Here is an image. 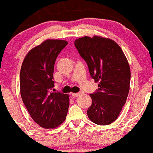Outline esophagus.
<instances>
[{
  "instance_id": "esophagus-1",
  "label": "esophagus",
  "mask_w": 153,
  "mask_h": 153,
  "mask_svg": "<svg viewBox=\"0 0 153 153\" xmlns=\"http://www.w3.org/2000/svg\"><path fill=\"white\" fill-rule=\"evenodd\" d=\"M81 94H82V93L81 92H79V93H72V95L73 96V97H79V95H81Z\"/></svg>"
}]
</instances>
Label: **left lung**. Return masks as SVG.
<instances>
[{
    "instance_id": "obj_1",
    "label": "left lung",
    "mask_w": 153,
    "mask_h": 153,
    "mask_svg": "<svg viewBox=\"0 0 153 153\" xmlns=\"http://www.w3.org/2000/svg\"><path fill=\"white\" fill-rule=\"evenodd\" d=\"M74 45L88 67L90 74L99 88L90 94L92 104L87 111L92 122L109 125L118 118L126 102L130 84V68L118 44L100 36H85Z\"/></svg>"
}]
</instances>
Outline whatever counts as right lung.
Returning a JSON list of instances; mask_svg holds the SVG:
<instances>
[{
	"label": "right lung",
	"instance_id": "add662e5",
	"mask_svg": "<svg viewBox=\"0 0 153 153\" xmlns=\"http://www.w3.org/2000/svg\"><path fill=\"white\" fill-rule=\"evenodd\" d=\"M68 42L49 39L33 48L23 61L20 93L31 118L45 129L56 128L64 122L70 99L68 94L52 93L54 64Z\"/></svg>",
	"mask_w": 153,
	"mask_h": 153
}]
</instances>
